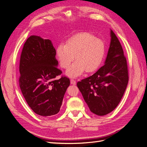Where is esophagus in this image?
<instances>
[{
    "instance_id": "1",
    "label": "esophagus",
    "mask_w": 147,
    "mask_h": 147,
    "mask_svg": "<svg viewBox=\"0 0 147 147\" xmlns=\"http://www.w3.org/2000/svg\"><path fill=\"white\" fill-rule=\"evenodd\" d=\"M70 82H71V85H76V81L73 79H71Z\"/></svg>"
}]
</instances>
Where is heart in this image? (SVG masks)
Returning <instances> with one entry per match:
<instances>
[{
	"mask_svg": "<svg viewBox=\"0 0 147 147\" xmlns=\"http://www.w3.org/2000/svg\"><path fill=\"white\" fill-rule=\"evenodd\" d=\"M105 53V45L100 39L88 32H81L69 39L66 44L60 43L56 55L61 67L67 69L74 58L76 62L67 71L69 78H77L94 71L99 67Z\"/></svg>",
	"mask_w": 147,
	"mask_h": 147,
	"instance_id": "1",
	"label": "heart"
}]
</instances>
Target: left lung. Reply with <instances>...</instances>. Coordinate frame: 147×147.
<instances>
[{
    "label": "left lung",
    "instance_id": "1",
    "mask_svg": "<svg viewBox=\"0 0 147 147\" xmlns=\"http://www.w3.org/2000/svg\"><path fill=\"white\" fill-rule=\"evenodd\" d=\"M111 41L104 66L77 84L90 111L105 116L120 102L128 82L127 60L120 42L110 29Z\"/></svg>",
    "mask_w": 147,
    "mask_h": 147
}]
</instances>
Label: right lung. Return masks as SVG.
Listing matches in <instances>:
<instances>
[{"label":"right lung","mask_w":147,"mask_h":147,"mask_svg":"<svg viewBox=\"0 0 147 147\" xmlns=\"http://www.w3.org/2000/svg\"><path fill=\"white\" fill-rule=\"evenodd\" d=\"M58 64L50 40L37 36L28 38L20 56L19 86L29 107L42 117L59 112L70 84L66 77L55 79L62 73Z\"/></svg>","instance_id":"add662e5"}]
</instances>
